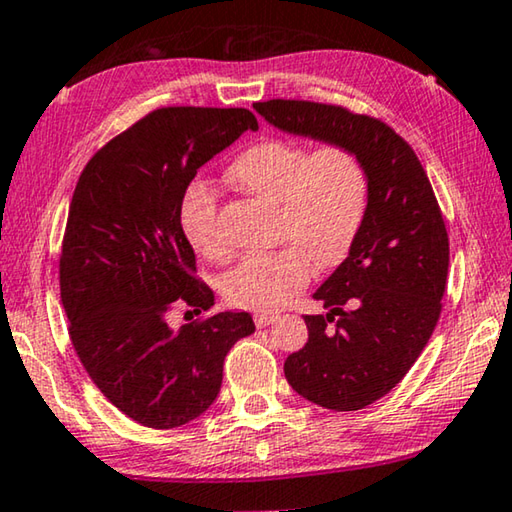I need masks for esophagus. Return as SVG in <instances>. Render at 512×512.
Segmentation results:
<instances>
[{
  "label": "esophagus",
  "instance_id": "34e87169",
  "mask_svg": "<svg viewBox=\"0 0 512 512\" xmlns=\"http://www.w3.org/2000/svg\"><path fill=\"white\" fill-rule=\"evenodd\" d=\"M279 318V313H274V311H256L254 313V322L258 327H267V325H272L274 320Z\"/></svg>",
  "mask_w": 512,
  "mask_h": 512
}]
</instances>
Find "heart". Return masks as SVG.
Segmentation results:
<instances>
[{
	"label": "heart",
	"mask_w": 512,
	"mask_h": 512,
	"mask_svg": "<svg viewBox=\"0 0 512 512\" xmlns=\"http://www.w3.org/2000/svg\"><path fill=\"white\" fill-rule=\"evenodd\" d=\"M240 190L277 203V240L286 247L242 261L224 281L229 302L242 309H279L309 283L313 263H341L355 240L368 203L366 169L343 144L311 151L288 139H261L226 169ZM180 229L212 261L229 256L217 229V194L192 180L180 196Z\"/></svg>",
	"instance_id": "1"
}]
</instances>
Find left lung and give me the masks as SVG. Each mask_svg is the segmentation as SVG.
I'll return each instance as SVG.
<instances>
[{
  "instance_id": "1",
  "label": "left lung",
  "mask_w": 512,
  "mask_h": 512,
  "mask_svg": "<svg viewBox=\"0 0 512 512\" xmlns=\"http://www.w3.org/2000/svg\"><path fill=\"white\" fill-rule=\"evenodd\" d=\"M293 135L343 144L368 178L364 222L350 254L313 293L327 316H304L309 341L283 364L290 387L334 412L364 410L396 387L442 313L448 233L419 157L387 123L341 105L256 102Z\"/></svg>"
}]
</instances>
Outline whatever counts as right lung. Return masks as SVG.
Returning a JSON list of instances; mask_svg holds the SVG:
<instances>
[{
    "label": "right lung",
    "mask_w": 512,
    "mask_h": 512,
    "mask_svg": "<svg viewBox=\"0 0 512 512\" xmlns=\"http://www.w3.org/2000/svg\"><path fill=\"white\" fill-rule=\"evenodd\" d=\"M249 109L160 107L86 162L59 256L61 304L84 371L109 403L146 428L190 423L215 403L224 357L254 334L249 313L171 327L178 304L208 311L180 229V196L199 167L256 130Z\"/></svg>",
    "instance_id": "right-lung-1"
}]
</instances>
